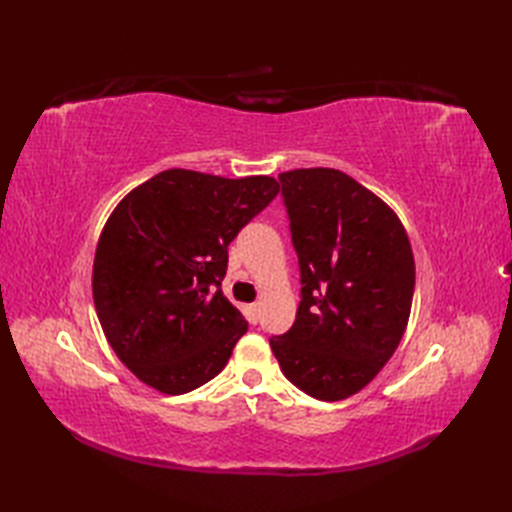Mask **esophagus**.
<instances>
[{
	"label": "esophagus",
	"instance_id": "34e87169",
	"mask_svg": "<svg viewBox=\"0 0 512 512\" xmlns=\"http://www.w3.org/2000/svg\"><path fill=\"white\" fill-rule=\"evenodd\" d=\"M248 319H250V323H257L259 321V303H250L248 306Z\"/></svg>",
	"mask_w": 512,
	"mask_h": 512
}]
</instances>
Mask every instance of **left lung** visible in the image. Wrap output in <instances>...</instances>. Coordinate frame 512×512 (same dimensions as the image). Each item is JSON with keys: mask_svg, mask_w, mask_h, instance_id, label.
<instances>
[{"mask_svg": "<svg viewBox=\"0 0 512 512\" xmlns=\"http://www.w3.org/2000/svg\"><path fill=\"white\" fill-rule=\"evenodd\" d=\"M299 259L297 319L270 347L292 385L319 400L361 391L405 334L416 264L396 213L336 169L279 173Z\"/></svg>", "mask_w": 512, "mask_h": 512, "instance_id": "left-lung-1", "label": "left lung"}]
</instances>
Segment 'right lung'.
Listing matches in <instances>:
<instances>
[{"label": "right lung", "mask_w": 512, "mask_h": 512, "mask_svg": "<svg viewBox=\"0 0 512 512\" xmlns=\"http://www.w3.org/2000/svg\"><path fill=\"white\" fill-rule=\"evenodd\" d=\"M277 193L268 176L167 169L116 206L94 255V306L143 383L176 396L222 372L248 330L222 292L228 244Z\"/></svg>", "instance_id": "right-lung-1"}]
</instances>
